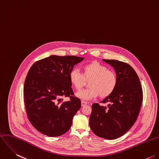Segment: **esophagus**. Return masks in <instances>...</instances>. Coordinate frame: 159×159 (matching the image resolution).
Wrapping results in <instances>:
<instances>
[{
  "label": "esophagus",
  "instance_id": "34e87169",
  "mask_svg": "<svg viewBox=\"0 0 159 159\" xmlns=\"http://www.w3.org/2000/svg\"><path fill=\"white\" fill-rule=\"evenodd\" d=\"M88 104V102H85V101H81V106H85L86 105H87Z\"/></svg>",
  "mask_w": 159,
  "mask_h": 159
}]
</instances>
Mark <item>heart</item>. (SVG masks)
Segmentation results:
<instances>
[{"label":"heart","mask_w":159,"mask_h":159,"mask_svg":"<svg viewBox=\"0 0 159 159\" xmlns=\"http://www.w3.org/2000/svg\"><path fill=\"white\" fill-rule=\"evenodd\" d=\"M82 74L73 69L69 73V80L76 91H80L89 81L88 89L76 94L83 100L110 96L116 89L118 78L115 71L108 70L107 66L98 61H92L82 66Z\"/></svg>","instance_id":"heart-1"}]
</instances>
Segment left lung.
<instances>
[{
    "label": "left lung",
    "instance_id": "1",
    "mask_svg": "<svg viewBox=\"0 0 159 159\" xmlns=\"http://www.w3.org/2000/svg\"><path fill=\"white\" fill-rule=\"evenodd\" d=\"M113 67L118 78L115 91L101 103L92 106L89 126L98 136L115 139L125 134L134 125L139 115L143 99L139 78L128 63L116 60L103 59Z\"/></svg>",
    "mask_w": 159,
    "mask_h": 159
}]
</instances>
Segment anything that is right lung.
<instances>
[{
    "label": "right lung",
    "instance_id": "obj_1",
    "mask_svg": "<svg viewBox=\"0 0 159 159\" xmlns=\"http://www.w3.org/2000/svg\"><path fill=\"white\" fill-rule=\"evenodd\" d=\"M83 59L74 55H51L30 68L24 84L25 105L30 123L42 134L59 136L71 126L81 104L74 96L69 73ZM66 97L70 100L63 102Z\"/></svg>",
    "mask_w": 159,
    "mask_h": 159
}]
</instances>
